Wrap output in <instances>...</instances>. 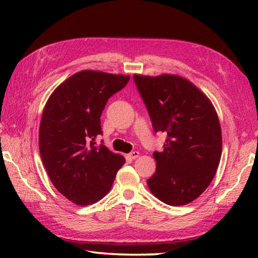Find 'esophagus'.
I'll list each match as a JSON object with an SVG mask.
<instances>
[{"label":"esophagus","instance_id":"esophagus-1","mask_svg":"<svg viewBox=\"0 0 258 258\" xmlns=\"http://www.w3.org/2000/svg\"><path fill=\"white\" fill-rule=\"evenodd\" d=\"M139 156H140V152H138V151L131 152L128 154V157L131 158V160H135V158H138Z\"/></svg>","mask_w":258,"mask_h":258}]
</instances>
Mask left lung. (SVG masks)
<instances>
[{
    "instance_id": "1",
    "label": "left lung",
    "mask_w": 258,
    "mask_h": 258,
    "mask_svg": "<svg viewBox=\"0 0 258 258\" xmlns=\"http://www.w3.org/2000/svg\"><path fill=\"white\" fill-rule=\"evenodd\" d=\"M133 79L155 132L167 135L154 152L156 171L147 179L152 194L167 205L196 200L215 176L222 155V131L215 107L187 79L173 74Z\"/></svg>"
}]
</instances>
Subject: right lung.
<instances>
[{
    "mask_svg": "<svg viewBox=\"0 0 258 258\" xmlns=\"http://www.w3.org/2000/svg\"><path fill=\"white\" fill-rule=\"evenodd\" d=\"M130 81L128 75L84 70L70 76L43 109L38 147L55 188L76 205L102 200L111 189L125 158L96 145L107 100Z\"/></svg>",
    "mask_w": 258,
    "mask_h": 258,
    "instance_id": "obj_1",
    "label": "right lung"
}]
</instances>
